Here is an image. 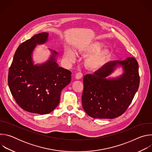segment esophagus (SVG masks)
Wrapping results in <instances>:
<instances>
[{"instance_id":"obj_1","label":"esophagus","mask_w":152,"mask_h":152,"mask_svg":"<svg viewBox=\"0 0 152 152\" xmlns=\"http://www.w3.org/2000/svg\"><path fill=\"white\" fill-rule=\"evenodd\" d=\"M82 76H83L82 73H80V72H79V73H77L76 74L75 77H76V79H81V78L82 77Z\"/></svg>"}]
</instances>
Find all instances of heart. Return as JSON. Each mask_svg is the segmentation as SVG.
<instances>
[{
	"label": "heart",
	"instance_id": "b5f03b06",
	"mask_svg": "<svg viewBox=\"0 0 152 152\" xmlns=\"http://www.w3.org/2000/svg\"><path fill=\"white\" fill-rule=\"evenodd\" d=\"M102 47L101 43L94 42L79 50V52L84 55H90L85 61L86 65L89 68L93 70L97 69L101 67L110 59L111 56L110 50L104 49L99 51ZM64 58L69 63H72L76 59V55L72 50L66 49L64 52Z\"/></svg>",
	"mask_w": 152,
	"mask_h": 152
}]
</instances>
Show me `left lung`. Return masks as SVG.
I'll return each instance as SVG.
<instances>
[{"label": "left lung", "mask_w": 152, "mask_h": 152, "mask_svg": "<svg viewBox=\"0 0 152 152\" xmlns=\"http://www.w3.org/2000/svg\"><path fill=\"white\" fill-rule=\"evenodd\" d=\"M117 65L124 67L123 75L117 78L107 79ZM139 85L138 64L134 58L107 62L93 75L83 77V110L92 118H117L131 103Z\"/></svg>", "instance_id": "left-lung-1"}]
</instances>
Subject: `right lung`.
<instances>
[{
	"label": "right lung",
	"instance_id": "obj_1",
	"mask_svg": "<svg viewBox=\"0 0 152 152\" xmlns=\"http://www.w3.org/2000/svg\"><path fill=\"white\" fill-rule=\"evenodd\" d=\"M49 34L34 35L18 47L9 69L8 82L16 103L26 111L46 114L58 105L62 90L70 83L72 73L58 66L52 55L45 63L34 65L32 54L37 45L44 44Z\"/></svg>",
	"mask_w": 152,
	"mask_h": 152
}]
</instances>
